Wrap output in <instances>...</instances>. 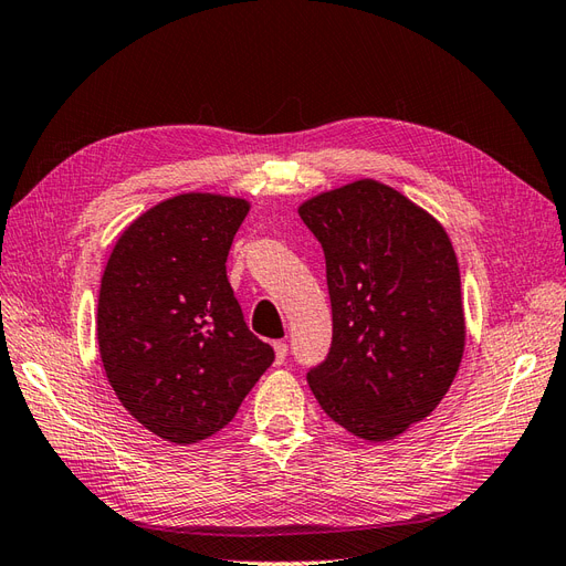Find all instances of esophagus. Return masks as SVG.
<instances>
[{
  "label": "esophagus",
  "instance_id": "1",
  "mask_svg": "<svg viewBox=\"0 0 566 566\" xmlns=\"http://www.w3.org/2000/svg\"><path fill=\"white\" fill-rule=\"evenodd\" d=\"M273 352H276V364H283V361H285V356H287V345H285L283 339L273 342Z\"/></svg>",
  "mask_w": 566,
  "mask_h": 566
}]
</instances>
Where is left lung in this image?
I'll use <instances>...</instances> for the list:
<instances>
[{
  "label": "left lung",
  "instance_id": "obj_1",
  "mask_svg": "<svg viewBox=\"0 0 566 566\" xmlns=\"http://www.w3.org/2000/svg\"><path fill=\"white\" fill-rule=\"evenodd\" d=\"M297 212L323 248L333 306L328 358L306 382L358 439L399 437L447 397L465 352L451 238L375 179L318 193Z\"/></svg>",
  "mask_w": 566,
  "mask_h": 566
}]
</instances>
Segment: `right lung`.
Listing matches in <instances>:
<instances>
[{"mask_svg":"<svg viewBox=\"0 0 566 566\" xmlns=\"http://www.w3.org/2000/svg\"><path fill=\"white\" fill-rule=\"evenodd\" d=\"M248 212V200L219 193L167 198L117 238L101 279L106 378L132 418L179 447L227 427L273 361L227 279Z\"/></svg>","mask_w":566,"mask_h":566,"instance_id":"right-lung-1","label":"right lung"}]
</instances>
